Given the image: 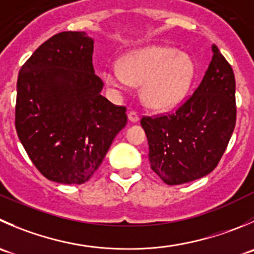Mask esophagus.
Returning a JSON list of instances; mask_svg holds the SVG:
<instances>
[{"instance_id": "34e87169", "label": "esophagus", "mask_w": 254, "mask_h": 254, "mask_svg": "<svg viewBox=\"0 0 254 254\" xmlns=\"http://www.w3.org/2000/svg\"><path fill=\"white\" fill-rule=\"evenodd\" d=\"M127 119H129V122L131 123H137L139 122V115H137V113L135 112H130L129 114H127Z\"/></svg>"}]
</instances>
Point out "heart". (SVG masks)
<instances>
[{"mask_svg":"<svg viewBox=\"0 0 254 254\" xmlns=\"http://www.w3.org/2000/svg\"><path fill=\"white\" fill-rule=\"evenodd\" d=\"M195 77V65L187 54L164 46H150L110 63L103 78L115 90H127L141 84V99L154 110H170L189 93Z\"/></svg>","mask_w":254,"mask_h":254,"instance_id":"1","label":"heart"}]
</instances>
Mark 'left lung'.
Masks as SVG:
<instances>
[{
    "label": "left lung",
    "instance_id": "obj_1",
    "mask_svg": "<svg viewBox=\"0 0 254 254\" xmlns=\"http://www.w3.org/2000/svg\"><path fill=\"white\" fill-rule=\"evenodd\" d=\"M202 82L169 115L141 119L152 171L167 185L210 174L222 157L236 125V80L217 47Z\"/></svg>",
    "mask_w": 254,
    "mask_h": 254
}]
</instances>
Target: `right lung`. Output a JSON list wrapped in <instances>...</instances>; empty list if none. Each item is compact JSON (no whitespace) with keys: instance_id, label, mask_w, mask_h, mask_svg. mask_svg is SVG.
Wrapping results in <instances>:
<instances>
[{"instance_id":"add662e5","label":"right lung","mask_w":254,"mask_h":254,"mask_svg":"<svg viewBox=\"0 0 254 254\" xmlns=\"http://www.w3.org/2000/svg\"><path fill=\"white\" fill-rule=\"evenodd\" d=\"M93 49L85 32H62L19 70L17 135L38 171L59 184L88 181L127 122V109L100 94Z\"/></svg>"}]
</instances>
